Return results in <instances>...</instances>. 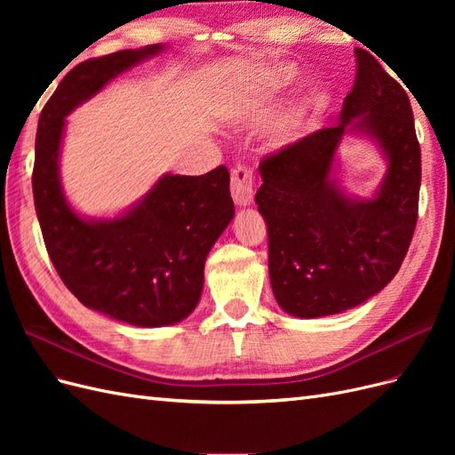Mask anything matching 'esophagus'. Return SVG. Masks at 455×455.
<instances>
[{
    "label": "esophagus",
    "mask_w": 455,
    "mask_h": 455,
    "mask_svg": "<svg viewBox=\"0 0 455 455\" xmlns=\"http://www.w3.org/2000/svg\"><path fill=\"white\" fill-rule=\"evenodd\" d=\"M231 197L239 206L251 204L254 199V176L244 164H237L231 172Z\"/></svg>",
    "instance_id": "obj_1"
}]
</instances>
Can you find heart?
<instances>
[{"label":"heart","mask_w":455,"mask_h":455,"mask_svg":"<svg viewBox=\"0 0 455 455\" xmlns=\"http://www.w3.org/2000/svg\"><path fill=\"white\" fill-rule=\"evenodd\" d=\"M273 84L277 85H284L288 79H291V74L286 72V68H277L273 72ZM321 100L319 99H307L299 108H296L292 116L286 119L284 127H283V140L284 142H296L299 140L301 136H306V132L311 129L313 119L316 109H319Z\"/></svg>","instance_id":"1"}]
</instances>
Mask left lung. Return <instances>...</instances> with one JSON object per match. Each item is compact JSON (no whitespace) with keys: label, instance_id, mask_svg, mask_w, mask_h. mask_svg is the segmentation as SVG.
<instances>
[{"label":"left lung","instance_id":"8db88e82","mask_svg":"<svg viewBox=\"0 0 455 455\" xmlns=\"http://www.w3.org/2000/svg\"><path fill=\"white\" fill-rule=\"evenodd\" d=\"M346 133L380 148L388 171L374 198L347 196L335 178ZM256 194L267 224L269 281L283 311L336 315L387 286L414 235L421 151L408 94L366 51L336 127L316 131L259 163Z\"/></svg>","mask_w":455,"mask_h":455}]
</instances>
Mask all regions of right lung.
I'll list each match as a JSON object with an SVG mask.
<instances>
[{
  "label": "right lung",
  "instance_id": "add662e5",
  "mask_svg": "<svg viewBox=\"0 0 455 455\" xmlns=\"http://www.w3.org/2000/svg\"><path fill=\"white\" fill-rule=\"evenodd\" d=\"M164 45L127 49L77 64L39 116L32 174L36 212L49 258L81 304L132 326L184 321L201 299L204 259L235 214L229 172L163 174L148 194L116 218H84L60 182L66 116L109 81Z\"/></svg>",
  "mask_w": 455,
  "mask_h": 455
}]
</instances>
